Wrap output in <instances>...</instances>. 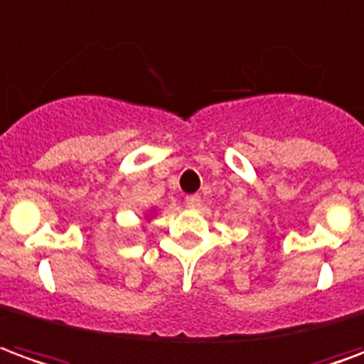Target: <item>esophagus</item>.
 I'll return each instance as SVG.
<instances>
[{"instance_id":"obj_1","label":"esophagus","mask_w":364,"mask_h":364,"mask_svg":"<svg viewBox=\"0 0 364 364\" xmlns=\"http://www.w3.org/2000/svg\"><path fill=\"white\" fill-rule=\"evenodd\" d=\"M200 202H202V198H200L198 194L186 196V203L190 205V208H198V205H200Z\"/></svg>"}]
</instances>
